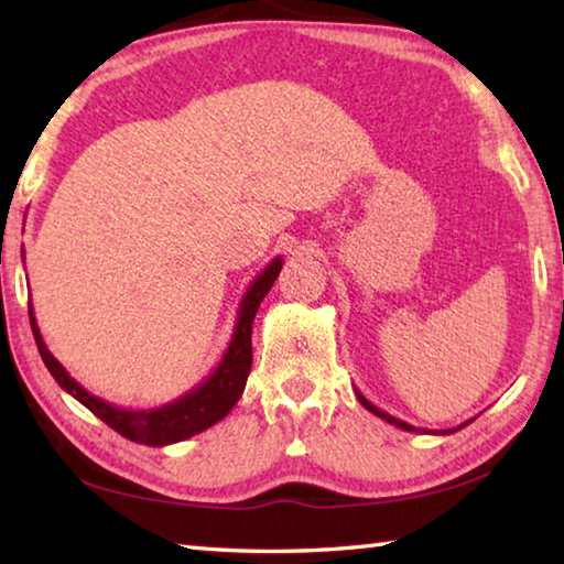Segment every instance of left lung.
<instances>
[{
	"label": "left lung",
	"mask_w": 564,
	"mask_h": 564,
	"mask_svg": "<svg viewBox=\"0 0 564 564\" xmlns=\"http://www.w3.org/2000/svg\"><path fill=\"white\" fill-rule=\"evenodd\" d=\"M356 395H358V400H360V405L366 408V410H370V413L373 415H378V417H383L386 423H390V425H395V427H400V431H408V433H417V427H413V425H408L405 420H398V417H393V415H388L386 410H380V408H376L373 403H370V400L360 393V390H356ZM467 423H473V417L470 420H465V423H460L457 427H451V431H423V433H433V435H451V433H457L460 431V427H465Z\"/></svg>",
	"instance_id": "obj_1"
}]
</instances>
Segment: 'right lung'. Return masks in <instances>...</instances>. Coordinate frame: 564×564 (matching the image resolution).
I'll list each match as a JSON object with an SVG mask.
<instances>
[{"instance_id": "obj_1", "label": "right lung", "mask_w": 564, "mask_h": 564, "mask_svg": "<svg viewBox=\"0 0 564 564\" xmlns=\"http://www.w3.org/2000/svg\"><path fill=\"white\" fill-rule=\"evenodd\" d=\"M281 269H283V259L281 256H275V259L265 265L259 275H256L253 283L248 285V291L241 299V305H238V318L234 326L231 343H228V348L221 356V360H218V366L214 368V373L206 380H202L196 388H191L186 395L171 400L166 405L149 408V410H131V408H119L97 395H91L87 388H82L69 373H66V368L52 356L50 348H46L40 326H36L34 311L30 305V323H32L36 348H40L44 366L50 368V373L54 376L56 383H59L72 398L79 400L84 408H89L91 413L99 420H104L109 427H113L119 435L129 437L133 443L151 445V447L186 441V437L202 433L206 427L216 425L218 420H224L228 413H231V408L238 403V398H241L246 388V378L251 373V360H253L251 326H253L256 311H259L265 293L271 291V285L275 283V279H279Z\"/></svg>"}]
</instances>
